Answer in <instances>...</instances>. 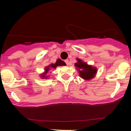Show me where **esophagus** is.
Listing matches in <instances>:
<instances>
[{
  "mask_svg": "<svg viewBox=\"0 0 131 131\" xmlns=\"http://www.w3.org/2000/svg\"><path fill=\"white\" fill-rule=\"evenodd\" d=\"M64 62L66 63V64H67V65H69V64H70V62H69L68 60H65V61H64Z\"/></svg>",
  "mask_w": 131,
  "mask_h": 131,
  "instance_id": "34e87169",
  "label": "esophagus"
}]
</instances>
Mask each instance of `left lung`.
I'll return each mask as SVG.
<instances>
[{
	"label": "left lung",
	"mask_w": 131,
	"mask_h": 131,
	"mask_svg": "<svg viewBox=\"0 0 131 131\" xmlns=\"http://www.w3.org/2000/svg\"><path fill=\"white\" fill-rule=\"evenodd\" d=\"M76 60L78 62L74 64V66L81 78L84 80H90L95 76L97 72V69L95 67L89 65L79 58H76Z\"/></svg>",
	"instance_id": "1"
}]
</instances>
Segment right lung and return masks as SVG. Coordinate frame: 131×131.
Segmentation results:
<instances>
[{"mask_svg":"<svg viewBox=\"0 0 131 131\" xmlns=\"http://www.w3.org/2000/svg\"><path fill=\"white\" fill-rule=\"evenodd\" d=\"M65 65H66V63L63 61L61 60V59H57L56 62H55V63H51L49 64V66H47V67L45 68L43 73H42L41 74H40V78H42V79H48L49 76H47V73L49 71V70H50V69L52 68L55 69L57 67H58V66L60 67V66H65Z\"/></svg>","mask_w":131,"mask_h":131,"instance_id":"right-lung-1","label":"right lung"}]
</instances>
